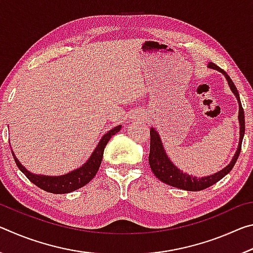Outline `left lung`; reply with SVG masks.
Wrapping results in <instances>:
<instances>
[{"label": "left lung", "mask_w": 253, "mask_h": 253, "mask_svg": "<svg viewBox=\"0 0 253 253\" xmlns=\"http://www.w3.org/2000/svg\"><path fill=\"white\" fill-rule=\"evenodd\" d=\"M209 68L211 69H215L220 71L221 74H223L226 81L230 85V89L234 93V96L237 97L238 102H239V123H240V139H239V146L237 152H235L232 161L230 162V164L225 166L223 169H221L220 172L214 173L212 175H209V176L204 177H196L192 176L190 174L183 173L181 169H177L176 166L173 164V162L169 160V157L166 154L164 147H163V143L161 140V137L158 135L157 130L155 128H151V149H149V156H148V162L149 165H151V169L155 176L160 179V181L164 182L165 184H169L170 186L181 188V190L185 191H201L204 190V188H208L212 186L213 184L219 182L221 178H223L226 174L231 172V169H233V166L237 162L239 154L241 152V145H242V139L243 136H245V111H243L241 101H240V96L239 92L235 88L233 81L231 80L230 77L224 70H222L221 68L217 67L214 63L210 62L208 65Z\"/></svg>", "instance_id": "left-lung-1"}]
</instances>
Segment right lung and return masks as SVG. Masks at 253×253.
Here are the masks:
<instances>
[{
	"mask_svg": "<svg viewBox=\"0 0 253 253\" xmlns=\"http://www.w3.org/2000/svg\"><path fill=\"white\" fill-rule=\"evenodd\" d=\"M121 128L122 125L114 127L113 129H110L107 134L102 136V138L100 139V142L98 143L95 151L92 152L91 156L89 157V160L85 162L81 168L72 170V172L68 174L60 175V176H46V175L33 174L31 172H29V170L21 164L18 158L15 157L13 151L11 149L12 155L14 157V161L19 169L33 184H36L38 187H40L43 191L53 194L70 193L72 191H76L78 190V188L84 186L85 184H88L96 176L98 169H99V166L101 164L106 145L108 144L111 137L121 130Z\"/></svg>",
	"mask_w": 253,
	"mask_h": 253,
	"instance_id": "add662e5",
	"label": "right lung"
}]
</instances>
